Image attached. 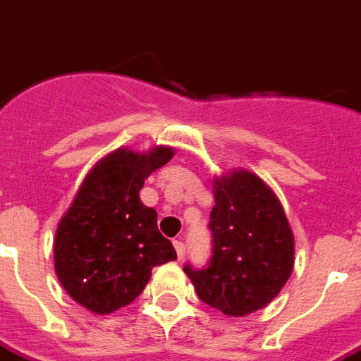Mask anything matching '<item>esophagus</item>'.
Instances as JSON below:
<instances>
[{
	"label": "esophagus",
	"instance_id": "1",
	"mask_svg": "<svg viewBox=\"0 0 361 361\" xmlns=\"http://www.w3.org/2000/svg\"><path fill=\"white\" fill-rule=\"evenodd\" d=\"M174 248H176V254H178V257H180V259L185 256V245H183L180 239H176L174 241Z\"/></svg>",
	"mask_w": 361,
	"mask_h": 361
}]
</instances>
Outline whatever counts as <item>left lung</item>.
Wrapping results in <instances>:
<instances>
[{
	"label": "left lung",
	"instance_id": "left-lung-1",
	"mask_svg": "<svg viewBox=\"0 0 361 361\" xmlns=\"http://www.w3.org/2000/svg\"><path fill=\"white\" fill-rule=\"evenodd\" d=\"M206 267L185 263L202 302L243 317L267 306L291 276L295 239L276 195L247 171L215 180Z\"/></svg>",
	"mask_w": 361,
	"mask_h": 361
}]
</instances>
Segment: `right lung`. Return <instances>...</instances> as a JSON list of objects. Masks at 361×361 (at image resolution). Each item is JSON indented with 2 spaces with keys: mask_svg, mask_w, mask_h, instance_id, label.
<instances>
[{
  "mask_svg": "<svg viewBox=\"0 0 361 361\" xmlns=\"http://www.w3.org/2000/svg\"><path fill=\"white\" fill-rule=\"evenodd\" d=\"M174 150L148 154L120 148L87 174L57 226L55 272L70 297L105 315L133 302L152 269L176 259V250L157 230V213L140 202L139 190Z\"/></svg>",
  "mask_w": 361,
  "mask_h": 361,
  "instance_id": "1",
  "label": "right lung"
}]
</instances>
